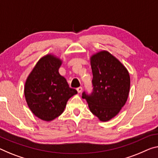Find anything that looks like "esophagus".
Masks as SVG:
<instances>
[{
  "label": "esophagus",
  "mask_w": 158,
  "mask_h": 158,
  "mask_svg": "<svg viewBox=\"0 0 158 158\" xmlns=\"http://www.w3.org/2000/svg\"><path fill=\"white\" fill-rule=\"evenodd\" d=\"M76 89H77V93H81V92L82 91V88L81 87H77V88Z\"/></svg>",
  "instance_id": "34e87169"
}]
</instances>
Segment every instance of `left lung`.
<instances>
[{
  "label": "left lung",
  "instance_id": "obj_1",
  "mask_svg": "<svg viewBox=\"0 0 158 158\" xmlns=\"http://www.w3.org/2000/svg\"><path fill=\"white\" fill-rule=\"evenodd\" d=\"M93 91L82 93L89 110L102 121L114 117L127 102L130 89V76L127 68L107 51L90 57Z\"/></svg>",
  "mask_w": 158,
  "mask_h": 158
}]
</instances>
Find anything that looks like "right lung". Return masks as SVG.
Listing matches in <instances>:
<instances>
[{
	"label": "right lung",
	"instance_id": "add662e5",
	"mask_svg": "<svg viewBox=\"0 0 158 158\" xmlns=\"http://www.w3.org/2000/svg\"><path fill=\"white\" fill-rule=\"evenodd\" d=\"M62 60L53 54L39 60L26 80L25 97L34 114L51 121L64 112L67 102L77 93L71 88L59 69Z\"/></svg>",
	"mask_w": 158,
	"mask_h": 158
}]
</instances>
